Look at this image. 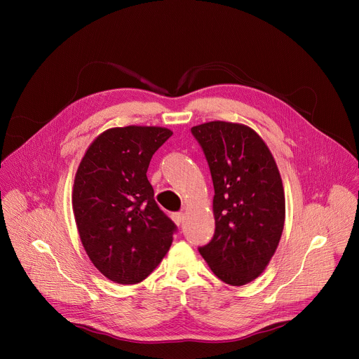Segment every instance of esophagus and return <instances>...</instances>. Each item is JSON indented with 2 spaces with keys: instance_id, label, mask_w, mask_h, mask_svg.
<instances>
[{
  "instance_id": "1",
  "label": "esophagus",
  "mask_w": 359,
  "mask_h": 359,
  "mask_svg": "<svg viewBox=\"0 0 359 359\" xmlns=\"http://www.w3.org/2000/svg\"><path fill=\"white\" fill-rule=\"evenodd\" d=\"M172 219H173V222H175L177 226H180V224L183 223V220H184V215H183V213H173V215H172Z\"/></svg>"
}]
</instances>
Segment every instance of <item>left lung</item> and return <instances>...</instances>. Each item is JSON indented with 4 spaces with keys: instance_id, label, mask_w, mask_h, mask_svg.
<instances>
[{
    "instance_id": "left-lung-1",
    "label": "left lung",
    "mask_w": 359,
    "mask_h": 359,
    "mask_svg": "<svg viewBox=\"0 0 359 359\" xmlns=\"http://www.w3.org/2000/svg\"><path fill=\"white\" fill-rule=\"evenodd\" d=\"M191 135L215 186L216 230L198 251L222 281L244 285L264 271L281 238L285 198L278 168L248 126L216 121L193 126Z\"/></svg>"
}]
</instances>
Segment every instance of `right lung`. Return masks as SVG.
Segmentation results:
<instances>
[{"label": "right lung", "instance_id": "obj_1", "mask_svg": "<svg viewBox=\"0 0 359 359\" xmlns=\"http://www.w3.org/2000/svg\"><path fill=\"white\" fill-rule=\"evenodd\" d=\"M170 136L156 126L109 129L92 142L78 168L72 208L81 241L93 266L118 284L143 281L177 230L146 176L151 156Z\"/></svg>", "mask_w": 359, "mask_h": 359}]
</instances>
